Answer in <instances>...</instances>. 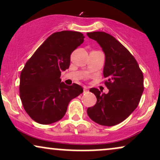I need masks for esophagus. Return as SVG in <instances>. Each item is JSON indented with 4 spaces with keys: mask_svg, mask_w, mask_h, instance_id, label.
Masks as SVG:
<instances>
[{
    "mask_svg": "<svg viewBox=\"0 0 160 160\" xmlns=\"http://www.w3.org/2000/svg\"><path fill=\"white\" fill-rule=\"evenodd\" d=\"M83 90H84V92H86L88 90L87 86H83Z\"/></svg>",
    "mask_w": 160,
    "mask_h": 160,
    "instance_id": "obj_1",
    "label": "esophagus"
}]
</instances>
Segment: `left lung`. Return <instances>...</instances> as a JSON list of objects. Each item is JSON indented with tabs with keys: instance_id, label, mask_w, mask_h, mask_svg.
<instances>
[{
	"instance_id": "8db88e82",
	"label": "left lung",
	"mask_w": 160,
	"mask_h": 160,
	"mask_svg": "<svg viewBox=\"0 0 160 160\" xmlns=\"http://www.w3.org/2000/svg\"><path fill=\"white\" fill-rule=\"evenodd\" d=\"M97 41L105 55L103 75L108 79L107 94L98 89H89L97 102L88 108L92 120L102 126L119 124L135 111L144 91V77L138 64L127 49L111 34L103 32L87 33Z\"/></svg>"
}]
</instances>
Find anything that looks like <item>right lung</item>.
<instances>
[{"label": "right lung", "mask_w": 160, "mask_h": 160, "mask_svg": "<svg viewBox=\"0 0 160 160\" xmlns=\"http://www.w3.org/2000/svg\"><path fill=\"white\" fill-rule=\"evenodd\" d=\"M82 33L62 31L51 34L25 64L20 74V98L25 111L38 123L60 120L81 86L62 82L61 72L70 66L71 54L83 43Z\"/></svg>", "instance_id": "add662e5"}]
</instances>
